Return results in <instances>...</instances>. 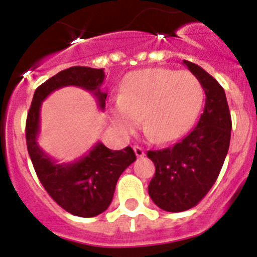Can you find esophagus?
Listing matches in <instances>:
<instances>
[{
    "instance_id": "34e87169",
    "label": "esophagus",
    "mask_w": 257,
    "mask_h": 257,
    "mask_svg": "<svg viewBox=\"0 0 257 257\" xmlns=\"http://www.w3.org/2000/svg\"><path fill=\"white\" fill-rule=\"evenodd\" d=\"M134 152H135V154L138 158H143V157L145 156L144 149H143L142 147H139V145H135V147H134Z\"/></svg>"
}]
</instances>
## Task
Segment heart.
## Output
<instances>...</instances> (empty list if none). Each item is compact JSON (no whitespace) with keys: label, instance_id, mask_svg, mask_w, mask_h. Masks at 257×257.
<instances>
[{"label":"heart","instance_id":"obj_1","mask_svg":"<svg viewBox=\"0 0 257 257\" xmlns=\"http://www.w3.org/2000/svg\"><path fill=\"white\" fill-rule=\"evenodd\" d=\"M205 99L203 86L188 70L147 68L127 74L118 101L109 109L115 126L123 134L143 127L156 140L179 139L196 122Z\"/></svg>","mask_w":257,"mask_h":257}]
</instances>
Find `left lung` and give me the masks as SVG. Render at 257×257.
<instances>
[{
	"label": "left lung",
	"instance_id": "8db88e82",
	"mask_svg": "<svg viewBox=\"0 0 257 257\" xmlns=\"http://www.w3.org/2000/svg\"><path fill=\"white\" fill-rule=\"evenodd\" d=\"M183 64L203 86V113L197 126L174 147L147 153L156 166L149 197L169 212L189 210L207 194L219 176L230 143L231 118L224 88L199 65L188 60Z\"/></svg>",
	"mask_w": 257,
	"mask_h": 257
}]
</instances>
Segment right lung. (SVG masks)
<instances>
[{
  "label": "right lung",
  "instance_id": "right-lung-1",
  "mask_svg": "<svg viewBox=\"0 0 257 257\" xmlns=\"http://www.w3.org/2000/svg\"><path fill=\"white\" fill-rule=\"evenodd\" d=\"M104 77V69L88 67L61 70L38 86L27 117V148L41 184L60 207L81 217L96 216L109 207L118 178L136 160V156L131 147L112 151L103 143H96L82 158L72 163H58L37 143L40 110L42 101L52 91L65 86H78L92 92L99 106L104 109L106 92L100 90Z\"/></svg>",
  "mask_w": 257,
  "mask_h": 257
}]
</instances>
